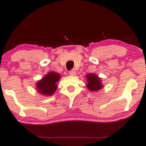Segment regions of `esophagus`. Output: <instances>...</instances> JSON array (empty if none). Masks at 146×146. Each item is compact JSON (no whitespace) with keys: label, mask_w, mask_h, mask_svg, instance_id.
I'll return each mask as SVG.
<instances>
[{"label":"esophagus","mask_w":146,"mask_h":146,"mask_svg":"<svg viewBox=\"0 0 146 146\" xmlns=\"http://www.w3.org/2000/svg\"><path fill=\"white\" fill-rule=\"evenodd\" d=\"M69 74L72 76H74L76 74V72L75 70H71L69 72Z\"/></svg>","instance_id":"1"}]
</instances>
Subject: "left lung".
I'll return each instance as SVG.
<instances>
[{
  "mask_svg": "<svg viewBox=\"0 0 146 146\" xmlns=\"http://www.w3.org/2000/svg\"><path fill=\"white\" fill-rule=\"evenodd\" d=\"M87 88L89 91H97L103 88V85L102 84V78L94 73H89L86 75Z\"/></svg>",
  "mask_w": 146,
  "mask_h": 146,
  "instance_id": "8db88e82",
  "label": "left lung"
}]
</instances>
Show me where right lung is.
I'll use <instances>...</instances> for the list:
<instances>
[{"instance_id":"1","label":"right lung","mask_w":146,"mask_h":146,"mask_svg":"<svg viewBox=\"0 0 146 146\" xmlns=\"http://www.w3.org/2000/svg\"><path fill=\"white\" fill-rule=\"evenodd\" d=\"M60 78V74L55 72H50L36 84L37 92L42 95L51 96L57 90V83Z\"/></svg>"}]
</instances>
